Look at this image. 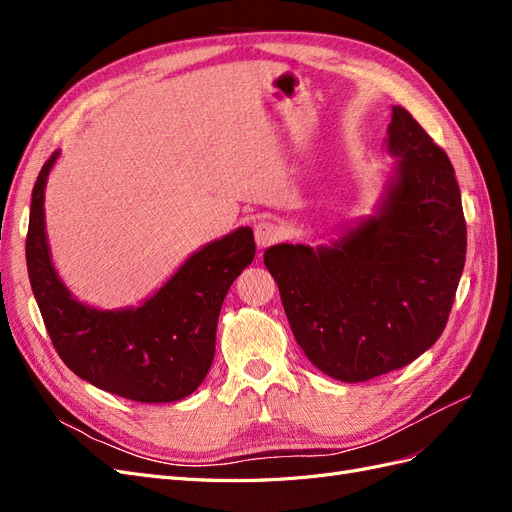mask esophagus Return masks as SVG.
<instances>
[{
	"instance_id": "esophagus-1",
	"label": "esophagus",
	"mask_w": 512,
	"mask_h": 512,
	"mask_svg": "<svg viewBox=\"0 0 512 512\" xmlns=\"http://www.w3.org/2000/svg\"><path fill=\"white\" fill-rule=\"evenodd\" d=\"M254 235H256L258 247H269L280 239V228H277V224H273L271 220H260L254 228Z\"/></svg>"
}]
</instances>
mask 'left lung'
<instances>
[{
	"instance_id": "1",
	"label": "left lung",
	"mask_w": 512,
	"mask_h": 512,
	"mask_svg": "<svg viewBox=\"0 0 512 512\" xmlns=\"http://www.w3.org/2000/svg\"><path fill=\"white\" fill-rule=\"evenodd\" d=\"M386 134L397 162L374 213L331 243L265 252L294 339L342 382L389 374L436 344L466 265L451 160L406 108L393 106Z\"/></svg>"
}]
</instances>
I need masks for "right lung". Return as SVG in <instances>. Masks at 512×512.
Wrapping results in <instances>:
<instances>
[{
  "label": "right lung",
  "mask_w": 512,
  "mask_h": 512,
  "mask_svg": "<svg viewBox=\"0 0 512 512\" xmlns=\"http://www.w3.org/2000/svg\"><path fill=\"white\" fill-rule=\"evenodd\" d=\"M55 151L32 192L25 243L27 273L46 331L76 376L141 404L192 395L209 374L224 297L256 254L254 232L241 226L194 252L138 307L81 303L61 280L46 239L44 190Z\"/></svg>",
  "instance_id": "right-lung-1"
}]
</instances>
